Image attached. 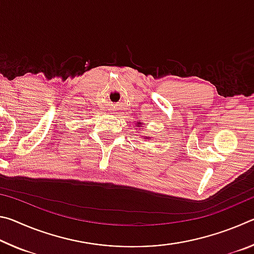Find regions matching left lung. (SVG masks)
<instances>
[{"instance_id":"8db88e82","label":"left lung","mask_w":254,"mask_h":254,"mask_svg":"<svg viewBox=\"0 0 254 254\" xmlns=\"http://www.w3.org/2000/svg\"><path fill=\"white\" fill-rule=\"evenodd\" d=\"M137 124H140V123H137Z\"/></svg>"}]
</instances>
